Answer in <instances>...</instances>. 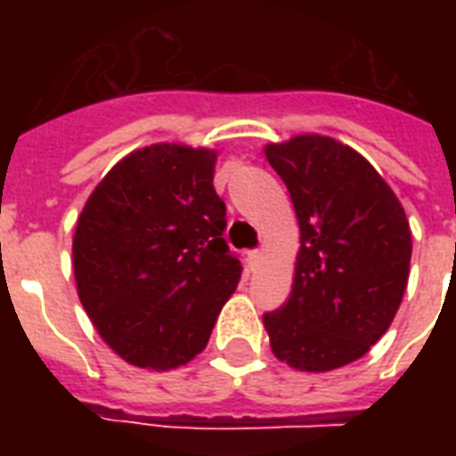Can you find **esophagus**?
<instances>
[{
	"label": "esophagus",
	"mask_w": 456,
	"mask_h": 456,
	"mask_svg": "<svg viewBox=\"0 0 456 456\" xmlns=\"http://www.w3.org/2000/svg\"><path fill=\"white\" fill-rule=\"evenodd\" d=\"M246 263H248L250 270H256L257 265L263 263V253H260V250H248V253H246Z\"/></svg>",
	"instance_id": "obj_1"
}]
</instances>
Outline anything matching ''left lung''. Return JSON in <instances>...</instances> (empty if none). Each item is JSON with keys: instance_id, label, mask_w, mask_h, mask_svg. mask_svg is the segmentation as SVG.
Listing matches in <instances>:
<instances>
[{"instance_id": "8db88e82", "label": "left lung", "mask_w": 456, "mask_h": 456, "mask_svg": "<svg viewBox=\"0 0 456 456\" xmlns=\"http://www.w3.org/2000/svg\"><path fill=\"white\" fill-rule=\"evenodd\" d=\"M300 227L291 298L267 312L272 353L298 371L360 360L403 303L411 232L403 203L367 158L324 134L265 146Z\"/></svg>"}]
</instances>
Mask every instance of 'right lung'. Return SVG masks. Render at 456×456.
<instances>
[{
  "label": "right lung",
  "mask_w": 456,
  "mask_h": 456,
  "mask_svg": "<svg viewBox=\"0 0 456 456\" xmlns=\"http://www.w3.org/2000/svg\"><path fill=\"white\" fill-rule=\"evenodd\" d=\"M217 151L151 144L118 160L82 208L73 236L80 303L106 346L167 371L208 346L241 279L229 253Z\"/></svg>",
  "instance_id": "obj_1"
}]
</instances>
